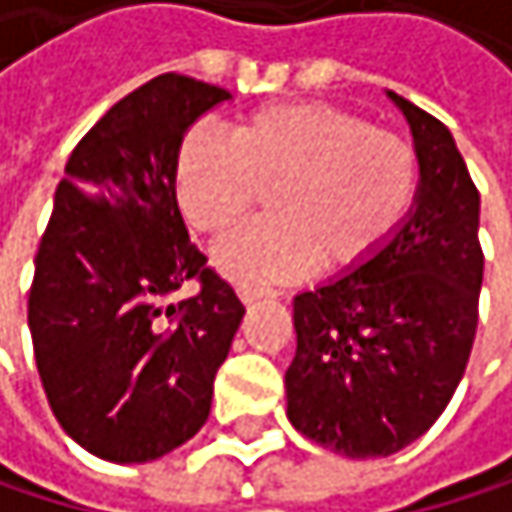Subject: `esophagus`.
I'll return each instance as SVG.
<instances>
[{
    "mask_svg": "<svg viewBox=\"0 0 512 512\" xmlns=\"http://www.w3.org/2000/svg\"><path fill=\"white\" fill-rule=\"evenodd\" d=\"M237 293H240V299L246 302V305H252L257 299H269V296H275L272 290H266V287H249V284H240L237 287Z\"/></svg>",
    "mask_w": 512,
    "mask_h": 512,
    "instance_id": "obj_1",
    "label": "esophagus"
}]
</instances>
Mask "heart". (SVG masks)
Returning <instances> with one entry per match:
<instances>
[{
	"mask_svg": "<svg viewBox=\"0 0 512 512\" xmlns=\"http://www.w3.org/2000/svg\"><path fill=\"white\" fill-rule=\"evenodd\" d=\"M272 188V216L237 228L213 252L240 284L290 281L317 260L326 269L373 260L412 210L418 156L403 136L314 100L263 106L231 139L207 124L183 136L174 192L192 228L222 234Z\"/></svg>",
	"mask_w": 512,
	"mask_h": 512,
	"instance_id": "1",
	"label": "heart"
}]
</instances>
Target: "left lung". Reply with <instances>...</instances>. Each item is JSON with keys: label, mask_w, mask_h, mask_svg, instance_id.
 Returning <instances> with one entry per match:
<instances>
[{"label": "left lung", "mask_w": 512, "mask_h": 512, "mask_svg": "<svg viewBox=\"0 0 512 512\" xmlns=\"http://www.w3.org/2000/svg\"><path fill=\"white\" fill-rule=\"evenodd\" d=\"M385 94L415 142L412 210L373 260L293 299L284 373L290 424L350 460L391 457L436 424L471 356L483 284L480 195L451 130Z\"/></svg>", "instance_id": "1"}]
</instances>
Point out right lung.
Returning <instances> with one entry per match:
<instances>
[{
  "label": "right lung",
  "mask_w": 512,
  "mask_h": 512,
  "mask_svg": "<svg viewBox=\"0 0 512 512\" xmlns=\"http://www.w3.org/2000/svg\"><path fill=\"white\" fill-rule=\"evenodd\" d=\"M231 91L162 73L73 148L29 290L38 373L61 430L109 462H151L210 415L213 379L246 314L189 243L174 159ZM195 277L192 300L170 296Z\"/></svg>",
  "instance_id": "obj_1"
}]
</instances>
